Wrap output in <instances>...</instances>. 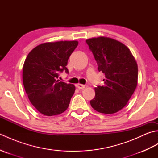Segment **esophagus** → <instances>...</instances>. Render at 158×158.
<instances>
[{
	"mask_svg": "<svg viewBox=\"0 0 158 158\" xmlns=\"http://www.w3.org/2000/svg\"><path fill=\"white\" fill-rule=\"evenodd\" d=\"M77 87V88H78L79 89H84L85 88V85H82V84H77V85H76Z\"/></svg>",
	"mask_w": 158,
	"mask_h": 158,
	"instance_id": "34e87169",
	"label": "esophagus"
}]
</instances>
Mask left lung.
I'll return each mask as SVG.
<instances>
[{
	"mask_svg": "<svg viewBox=\"0 0 158 158\" xmlns=\"http://www.w3.org/2000/svg\"><path fill=\"white\" fill-rule=\"evenodd\" d=\"M98 64L105 75V85L95 88L90 105L96 111L117 113L125 106L136 89L138 66L127 47L117 40L100 36L86 40Z\"/></svg>",
	"mask_w": 158,
	"mask_h": 158,
	"instance_id": "left-lung-1",
	"label": "left lung"
}]
</instances>
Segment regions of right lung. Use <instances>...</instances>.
Masks as SVG:
<instances>
[{
	"instance_id": "add662e5",
	"label": "right lung",
	"mask_w": 158,
	"mask_h": 158,
	"mask_svg": "<svg viewBox=\"0 0 158 158\" xmlns=\"http://www.w3.org/2000/svg\"><path fill=\"white\" fill-rule=\"evenodd\" d=\"M77 45V41L42 43L25 60L22 73L25 91L32 105L43 115H59L69 107L75 87L57 79L63 70L69 73L66 66Z\"/></svg>"
}]
</instances>
